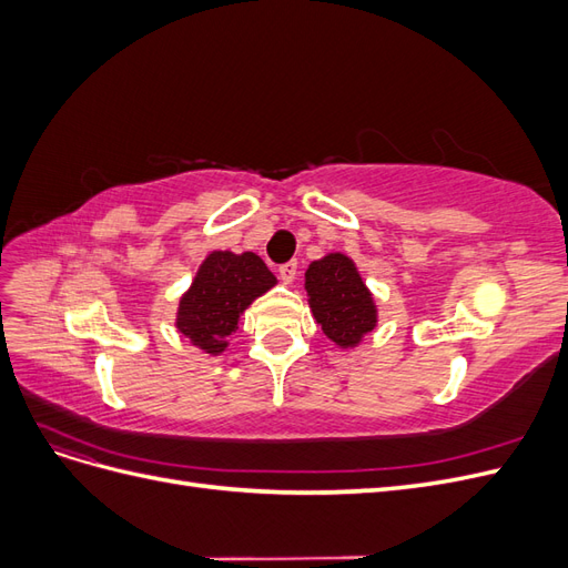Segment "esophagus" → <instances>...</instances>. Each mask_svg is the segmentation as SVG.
I'll list each match as a JSON object with an SVG mask.
<instances>
[{"mask_svg":"<svg viewBox=\"0 0 568 568\" xmlns=\"http://www.w3.org/2000/svg\"><path fill=\"white\" fill-rule=\"evenodd\" d=\"M296 274H298V263H296V261H288V263L280 265V277H282L286 284L294 282Z\"/></svg>","mask_w":568,"mask_h":568,"instance_id":"1","label":"esophagus"}]
</instances>
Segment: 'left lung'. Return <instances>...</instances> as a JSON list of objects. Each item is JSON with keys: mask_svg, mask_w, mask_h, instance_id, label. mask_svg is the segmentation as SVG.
I'll list each match as a JSON object with an SVG mask.
<instances>
[{"mask_svg": "<svg viewBox=\"0 0 568 568\" xmlns=\"http://www.w3.org/2000/svg\"><path fill=\"white\" fill-rule=\"evenodd\" d=\"M305 288L322 332L336 346H355L376 324V307L351 257L329 253L305 272Z\"/></svg>", "mask_w": 568, "mask_h": 568, "instance_id": "obj_1", "label": "left lung"}]
</instances>
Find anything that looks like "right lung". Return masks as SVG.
Segmentation results:
<instances>
[{"mask_svg": "<svg viewBox=\"0 0 568 568\" xmlns=\"http://www.w3.org/2000/svg\"><path fill=\"white\" fill-rule=\"evenodd\" d=\"M274 274L255 253L215 251L199 267L192 288L180 301L178 329L201 351L227 348L246 307L274 286Z\"/></svg>", "mask_w": 568, "mask_h": 568, "instance_id": "obj_1", "label": "right lung"}]
</instances>
